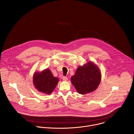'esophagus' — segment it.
<instances>
[{
  "label": "esophagus",
  "instance_id": "obj_1",
  "mask_svg": "<svg viewBox=\"0 0 134 134\" xmlns=\"http://www.w3.org/2000/svg\"><path fill=\"white\" fill-rule=\"evenodd\" d=\"M62 79H63V80L64 81H67V80H68V78H67L66 77H65V76H63Z\"/></svg>",
  "mask_w": 134,
  "mask_h": 134
}]
</instances>
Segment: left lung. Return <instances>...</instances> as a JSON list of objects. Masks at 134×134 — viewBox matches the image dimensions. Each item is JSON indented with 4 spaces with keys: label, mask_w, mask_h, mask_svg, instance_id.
<instances>
[{
    "label": "left lung",
    "mask_w": 134,
    "mask_h": 134,
    "mask_svg": "<svg viewBox=\"0 0 134 134\" xmlns=\"http://www.w3.org/2000/svg\"><path fill=\"white\" fill-rule=\"evenodd\" d=\"M100 80V70L92 62L83 66H79L75 74L71 77L72 85L80 94H85L96 90Z\"/></svg>",
    "instance_id": "1"
}]
</instances>
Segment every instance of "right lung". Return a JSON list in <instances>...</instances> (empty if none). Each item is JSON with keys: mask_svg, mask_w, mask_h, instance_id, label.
<instances>
[{"mask_svg": "<svg viewBox=\"0 0 134 134\" xmlns=\"http://www.w3.org/2000/svg\"><path fill=\"white\" fill-rule=\"evenodd\" d=\"M59 79L55 77L48 69L40 73H35L33 78L34 85L37 90L46 94L52 93Z\"/></svg>", "mask_w": 134, "mask_h": 134, "instance_id": "1", "label": "right lung"}]
</instances>
